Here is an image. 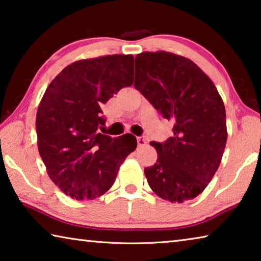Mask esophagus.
Wrapping results in <instances>:
<instances>
[{"label": "esophagus", "mask_w": 261, "mask_h": 261, "mask_svg": "<svg viewBox=\"0 0 261 261\" xmlns=\"http://www.w3.org/2000/svg\"><path fill=\"white\" fill-rule=\"evenodd\" d=\"M137 143H138L139 146H144V145L147 143V138H146V137H145V136L137 137Z\"/></svg>", "instance_id": "1"}]
</instances>
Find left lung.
Instances as JSON below:
<instances>
[{
  "mask_svg": "<svg viewBox=\"0 0 261 261\" xmlns=\"http://www.w3.org/2000/svg\"><path fill=\"white\" fill-rule=\"evenodd\" d=\"M134 85L174 122L173 137L151 143L158 160L144 169L149 188L170 202L193 199L213 178L227 143L226 109L214 83L187 57L144 51L136 56Z\"/></svg>",
  "mask_w": 261,
  "mask_h": 261,
  "instance_id": "8db88e82",
  "label": "left lung"
}]
</instances>
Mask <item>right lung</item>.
I'll return each mask as SVG.
<instances>
[{
  "label": "right lung",
  "instance_id": "add662e5",
  "mask_svg": "<svg viewBox=\"0 0 261 261\" xmlns=\"http://www.w3.org/2000/svg\"><path fill=\"white\" fill-rule=\"evenodd\" d=\"M132 83L134 56L107 55L73 62L47 87L35 121L39 153L50 179L72 199L107 192L136 149L135 136L99 132L101 105Z\"/></svg>",
  "mask_w": 261,
  "mask_h": 261
}]
</instances>
